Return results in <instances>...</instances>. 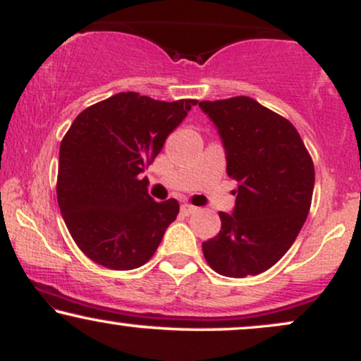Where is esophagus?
Here are the masks:
<instances>
[{"mask_svg": "<svg viewBox=\"0 0 361 361\" xmlns=\"http://www.w3.org/2000/svg\"><path fill=\"white\" fill-rule=\"evenodd\" d=\"M197 207H195V205H190V204H183V205H181V212H183V214H186V215H192V214H195V212H197Z\"/></svg>", "mask_w": 361, "mask_h": 361, "instance_id": "34e87169", "label": "esophagus"}]
</instances>
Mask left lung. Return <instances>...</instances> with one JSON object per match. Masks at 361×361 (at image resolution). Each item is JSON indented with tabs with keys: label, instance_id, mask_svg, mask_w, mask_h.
I'll list each match as a JSON object with an SVG mask.
<instances>
[{
	"label": "left lung",
	"instance_id": "1",
	"mask_svg": "<svg viewBox=\"0 0 361 361\" xmlns=\"http://www.w3.org/2000/svg\"><path fill=\"white\" fill-rule=\"evenodd\" d=\"M221 134L227 175L239 183L234 214L202 244L207 263L224 276L267 271L290 250L307 219L314 163L292 122L250 97L200 102Z\"/></svg>",
	"mask_w": 361,
	"mask_h": 361
}]
</instances>
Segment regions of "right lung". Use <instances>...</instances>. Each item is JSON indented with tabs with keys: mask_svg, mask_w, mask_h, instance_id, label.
<instances>
[{
	"mask_svg": "<svg viewBox=\"0 0 361 361\" xmlns=\"http://www.w3.org/2000/svg\"><path fill=\"white\" fill-rule=\"evenodd\" d=\"M197 103L122 91L74 118L61 140L57 204L74 243L94 263L134 270L152 258L180 204L149 197V180L139 175Z\"/></svg>",
	"mask_w": 361,
	"mask_h": 361,
	"instance_id": "add662e5",
	"label": "right lung"
}]
</instances>
